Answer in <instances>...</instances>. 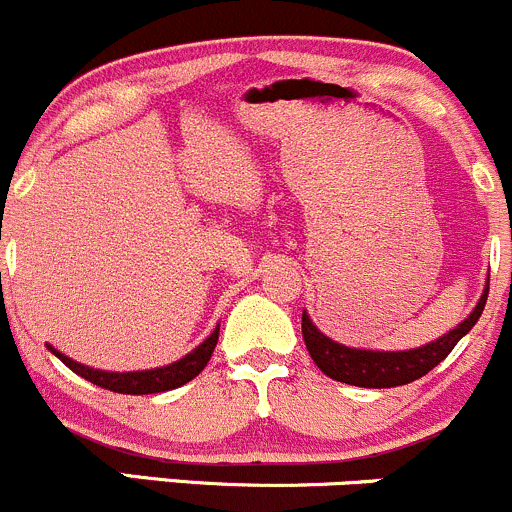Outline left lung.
Here are the masks:
<instances>
[{
	"label": "left lung",
	"mask_w": 512,
	"mask_h": 512,
	"mask_svg": "<svg viewBox=\"0 0 512 512\" xmlns=\"http://www.w3.org/2000/svg\"><path fill=\"white\" fill-rule=\"evenodd\" d=\"M488 299V287L483 289V297L471 311L469 319L456 328H451L446 336L427 343L414 351L400 353H380V351H358V348L341 346L331 341L319 331L306 314H301V333H304L306 351L311 360L321 368V373L338 383L358 385V387H397L407 385L427 375L429 370L437 368L441 360L454 351L456 343L471 331L478 316L483 314V306Z\"/></svg>",
	"instance_id": "8db88e82"
}]
</instances>
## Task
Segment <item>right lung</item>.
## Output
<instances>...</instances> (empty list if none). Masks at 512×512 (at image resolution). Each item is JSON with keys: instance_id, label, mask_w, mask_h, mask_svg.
Listing matches in <instances>:
<instances>
[{"instance_id": "right-lung-1", "label": "right lung", "mask_w": 512, "mask_h": 512, "mask_svg": "<svg viewBox=\"0 0 512 512\" xmlns=\"http://www.w3.org/2000/svg\"><path fill=\"white\" fill-rule=\"evenodd\" d=\"M218 331L215 328L211 336L201 343L193 353H188L186 358L176 360V363L164 365V368L157 370H142V373H105V370H95V368H85V365L75 363V360L68 358V355L58 353L56 348H51V353L61 360L63 365L73 370L75 375L85 378L88 383L105 387V390L112 392H122V395H154V392H166L174 390V387L186 385L188 380L196 378L203 368L211 360L215 343H218Z\"/></svg>"}]
</instances>
